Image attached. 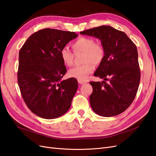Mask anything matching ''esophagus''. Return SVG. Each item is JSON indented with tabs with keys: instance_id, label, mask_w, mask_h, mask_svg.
<instances>
[{
	"instance_id": "1",
	"label": "esophagus",
	"mask_w": 156,
	"mask_h": 156,
	"mask_svg": "<svg viewBox=\"0 0 156 156\" xmlns=\"http://www.w3.org/2000/svg\"><path fill=\"white\" fill-rule=\"evenodd\" d=\"M78 83L80 84H85L87 82L85 81H83V80H78Z\"/></svg>"
}]
</instances>
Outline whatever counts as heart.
Instances as JSON below:
<instances>
[{"label":"heart","instance_id":"1","mask_svg":"<svg viewBox=\"0 0 156 156\" xmlns=\"http://www.w3.org/2000/svg\"><path fill=\"white\" fill-rule=\"evenodd\" d=\"M72 48L75 52L84 53L83 64L76 66L69 70V77L78 80H84L91 73L94 69V65H99L104 58L105 49L91 37L81 36L72 44ZM60 56L65 65L70 66L73 64L74 55L68 48H64L60 51Z\"/></svg>","mask_w":156,"mask_h":156}]
</instances>
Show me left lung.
Returning <instances> with one entry per match:
<instances>
[{"mask_svg": "<svg viewBox=\"0 0 156 156\" xmlns=\"http://www.w3.org/2000/svg\"><path fill=\"white\" fill-rule=\"evenodd\" d=\"M80 34L100 39L105 49L104 58L94 73L103 81L90 82L93 88L90 96L92 110L101 116L119 115L130 106L139 88L140 71L136 47L124 32L110 26Z\"/></svg>", "mask_w": 156, "mask_h": 156, "instance_id": "left-lung-1", "label": "left lung"}]
</instances>
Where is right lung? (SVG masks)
<instances>
[{
  "label": "right lung",
  "mask_w": 156,
  "mask_h": 156,
  "mask_svg": "<svg viewBox=\"0 0 156 156\" xmlns=\"http://www.w3.org/2000/svg\"><path fill=\"white\" fill-rule=\"evenodd\" d=\"M74 32L44 29L32 34L19 54L17 81L29 109L41 118L53 119L64 115L76 93V79L62 81L66 68L60 51L77 37Z\"/></svg>",
  "instance_id": "obj_1"
}]
</instances>
